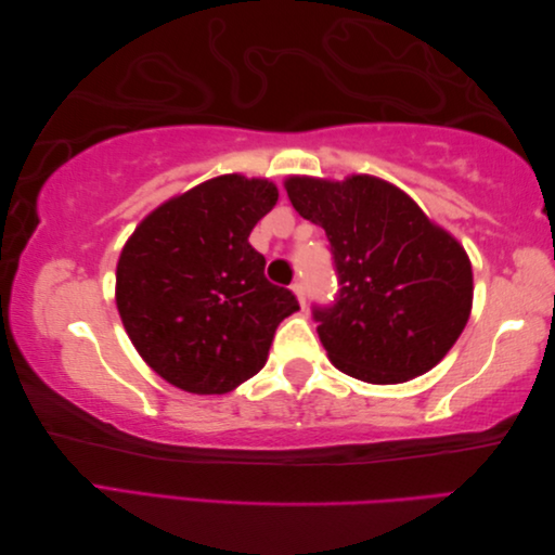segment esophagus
Returning a JSON list of instances; mask_svg holds the SVG:
<instances>
[{
	"label": "esophagus",
	"instance_id": "34e87169",
	"mask_svg": "<svg viewBox=\"0 0 555 555\" xmlns=\"http://www.w3.org/2000/svg\"><path fill=\"white\" fill-rule=\"evenodd\" d=\"M291 288H293V293H296L298 300H300V305L305 308V284H302V281H296V284H293Z\"/></svg>",
	"mask_w": 555,
	"mask_h": 555
}]
</instances>
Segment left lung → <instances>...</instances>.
Listing matches in <instances>:
<instances>
[{
	"label": "left lung",
	"instance_id": "8db88e82",
	"mask_svg": "<svg viewBox=\"0 0 555 555\" xmlns=\"http://www.w3.org/2000/svg\"><path fill=\"white\" fill-rule=\"evenodd\" d=\"M286 193L322 227L338 276L332 305H314L336 367L367 384H403L453 348L473 310V264L400 188L374 176H291Z\"/></svg>",
	"mask_w": 555,
	"mask_h": 555
}]
</instances>
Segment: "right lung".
<instances>
[{
	"label": "right lung",
	"mask_w": 555,
	"mask_h": 555,
	"mask_svg": "<svg viewBox=\"0 0 555 555\" xmlns=\"http://www.w3.org/2000/svg\"><path fill=\"white\" fill-rule=\"evenodd\" d=\"M276 199L264 179L217 176L157 207L124 245L116 308L162 379L209 396L264 367L276 326L300 310L247 243Z\"/></svg>",
	"instance_id": "obj_1"
}]
</instances>
